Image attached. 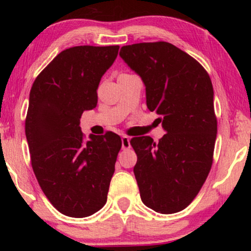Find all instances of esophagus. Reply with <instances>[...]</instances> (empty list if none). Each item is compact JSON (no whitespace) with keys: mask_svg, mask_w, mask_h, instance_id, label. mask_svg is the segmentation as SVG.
<instances>
[{"mask_svg":"<svg viewBox=\"0 0 251 251\" xmlns=\"http://www.w3.org/2000/svg\"><path fill=\"white\" fill-rule=\"evenodd\" d=\"M121 143H122V149L123 150H126V149H129V147H130V138H129V137L122 136Z\"/></svg>","mask_w":251,"mask_h":251,"instance_id":"1","label":"esophagus"}]
</instances>
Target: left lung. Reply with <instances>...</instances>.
<instances>
[{"label":"left lung","instance_id":"1","mask_svg":"<svg viewBox=\"0 0 251 251\" xmlns=\"http://www.w3.org/2000/svg\"><path fill=\"white\" fill-rule=\"evenodd\" d=\"M120 57L138 74L146 105L155 111L166 135L133 137V168L140 198L160 214L183 210L193 201L212 164L217 120L214 89L203 67L168 42L137 43L121 48Z\"/></svg>","mask_w":251,"mask_h":251}]
</instances>
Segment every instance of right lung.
Returning <instances> with one entry per match:
<instances>
[{
  "label": "right lung",
  "mask_w": 251,
  "mask_h": 251,
  "mask_svg": "<svg viewBox=\"0 0 251 251\" xmlns=\"http://www.w3.org/2000/svg\"><path fill=\"white\" fill-rule=\"evenodd\" d=\"M119 46H81L58 54L34 81L25 132L30 161L43 193L70 217H88L106 203L121 138L89 135L80 119L97 106L101 76Z\"/></svg>",
  "instance_id": "obj_1"
}]
</instances>
